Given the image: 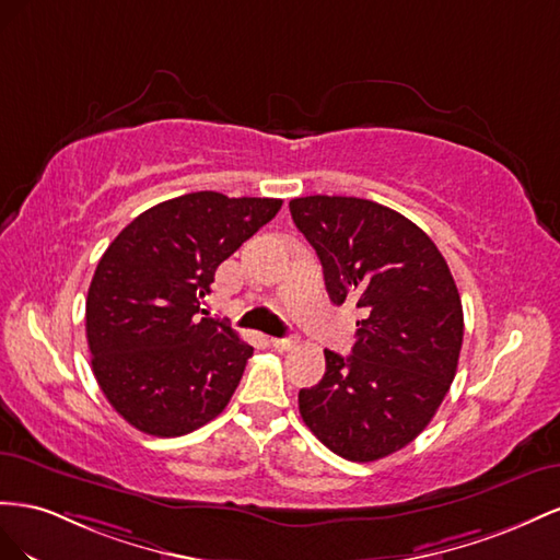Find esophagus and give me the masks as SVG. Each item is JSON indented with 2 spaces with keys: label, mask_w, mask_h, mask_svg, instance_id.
Returning a JSON list of instances; mask_svg holds the SVG:
<instances>
[{
  "label": "esophagus",
  "mask_w": 560,
  "mask_h": 560,
  "mask_svg": "<svg viewBox=\"0 0 560 560\" xmlns=\"http://www.w3.org/2000/svg\"><path fill=\"white\" fill-rule=\"evenodd\" d=\"M269 342H271V347L279 349V351H289V349H293L298 345L295 338H271Z\"/></svg>",
  "instance_id": "1"
}]
</instances>
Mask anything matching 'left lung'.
Instances as JSON below:
<instances>
[{"label":"left lung","mask_w":560,"mask_h":560,"mask_svg":"<svg viewBox=\"0 0 560 560\" xmlns=\"http://www.w3.org/2000/svg\"><path fill=\"white\" fill-rule=\"evenodd\" d=\"M289 206L332 305L363 316L347 359L324 349L326 375L300 389V415L335 455L387 457L420 434L451 389L465 335L455 279L436 244L387 206L326 195Z\"/></svg>","instance_id":"1"}]
</instances>
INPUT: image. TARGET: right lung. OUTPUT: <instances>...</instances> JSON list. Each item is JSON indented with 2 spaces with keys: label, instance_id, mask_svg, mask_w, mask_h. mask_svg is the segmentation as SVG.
<instances>
[{
  "label": "right lung",
  "instance_id": "add662e5",
  "mask_svg": "<svg viewBox=\"0 0 560 560\" xmlns=\"http://www.w3.org/2000/svg\"><path fill=\"white\" fill-rule=\"evenodd\" d=\"M281 199L191 191L126 225L95 267L86 340L95 380L121 418L183 436L225 410L253 347L203 314L215 269L281 209Z\"/></svg>",
  "mask_w": 560,
  "mask_h": 560
}]
</instances>
